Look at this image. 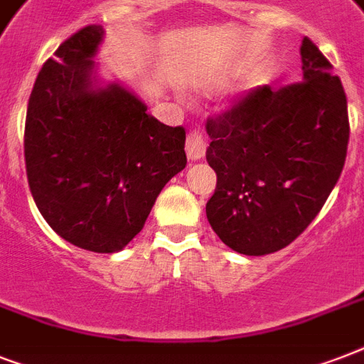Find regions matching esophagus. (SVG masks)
Segmentation results:
<instances>
[{
	"instance_id": "esophagus-1",
	"label": "esophagus",
	"mask_w": 364,
	"mask_h": 364,
	"mask_svg": "<svg viewBox=\"0 0 364 364\" xmlns=\"http://www.w3.org/2000/svg\"><path fill=\"white\" fill-rule=\"evenodd\" d=\"M185 149H187L188 160L196 162V160L204 159L205 141H204V137H202V134L196 130L191 132V134L187 136V145H185Z\"/></svg>"
}]
</instances>
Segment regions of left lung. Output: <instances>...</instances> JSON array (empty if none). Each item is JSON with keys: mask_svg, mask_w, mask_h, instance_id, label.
Masks as SVG:
<instances>
[{"mask_svg": "<svg viewBox=\"0 0 364 364\" xmlns=\"http://www.w3.org/2000/svg\"><path fill=\"white\" fill-rule=\"evenodd\" d=\"M302 82L259 87L205 130L217 187L205 204L215 234L260 257L304 232L338 181L348 153V100L340 77L304 37Z\"/></svg>", "mask_w": 364, "mask_h": 364, "instance_id": "left-lung-1", "label": "left lung"}]
</instances>
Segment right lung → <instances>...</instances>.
I'll return each mask as SVG.
<instances>
[{
	"mask_svg": "<svg viewBox=\"0 0 364 364\" xmlns=\"http://www.w3.org/2000/svg\"><path fill=\"white\" fill-rule=\"evenodd\" d=\"M105 30L64 41L39 71L24 132L26 173L43 219L65 242L117 253L143 228L160 191L187 166L185 130L151 115L94 62Z\"/></svg>",
	"mask_w": 364,
	"mask_h": 364,
	"instance_id": "1",
	"label": "right lung"
}]
</instances>
